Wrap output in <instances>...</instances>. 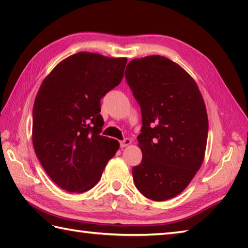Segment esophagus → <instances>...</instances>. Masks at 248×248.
Returning <instances> with one entry per match:
<instances>
[{
    "instance_id": "34e87169",
    "label": "esophagus",
    "mask_w": 248,
    "mask_h": 248,
    "mask_svg": "<svg viewBox=\"0 0 248 248\" xmlns=\"http://www.w3.org/2000/svg\"><path fill=\"white\" fill-rule=\"evenodd\" d=\"M131 144V140L130 139H124V140L120 141V147L121 148H124V147H127Z\"/></svg>"
}]
</instances>
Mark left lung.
Returning <instances> with one entry per match:
<instances>
[{
    "label": "left lung",
    "instance_id": "8db88e82",
    "mask_svg": "<svg viewBox=\"0 0 248 248\" xmlns=\"http://www.w3.org/2000/svg\"><path fill=\"white\" fill-rule=\"evenodd\" d=\"M125 80L140 104L143 154L132 168L136 188L155 202L180 194L202 164L208 139L207 109L197 84L161 55L131 61Z\"/></svg>",
    "mask_w": 248,
    "mask_h": 248
}]
</instances>
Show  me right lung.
<instances>
[{
	"label": "right lung",
	"instance_id": "right-lung-1",
	"mask_svg": "<svg viewBox=\"0 0 248 248\" xmlns=\"http://www.w3.org/2000/svg\"><path fill=\"white\" fill-rule=\"evenodd\" d=\"M127 59L78 52L46 77L34 102L33 145L46 172L71 193L93 188L119 148L102 136L100 100L124 78Z\"/></svg>",
	"mask_w": 248,
	"mask_h": 248
}]
</instances>
